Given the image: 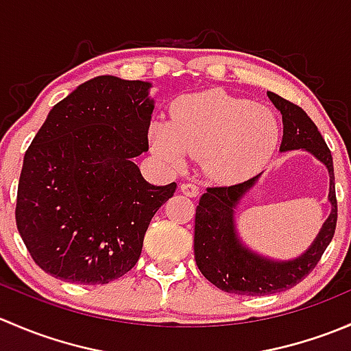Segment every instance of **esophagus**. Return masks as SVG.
<instances>
[{"label":"esophagus","instance_id":"esophagus-1","mask_svg":"<svg viewBox=\"0 0 351 351\" xmlns=\"http://www.w3.org/2000/svg\"><path fill=\"white\" fill-rule=\"evenodd\" d=\"M180 190H182L186 197H192V198L197 197L198 192H200L198 186L193 185V183H182V185H180Z\"/></svg>","mask_w":351,"mask_h":351}]
</instances>
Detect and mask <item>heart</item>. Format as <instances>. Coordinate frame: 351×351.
<instances>
[{"instance_id": "b5f03b06", "label": "heart", "mask_w": 351, "mask_h": 351, "mask_svg": "<svg viewBox=\"0 0 351 351\" xmlns=\"http://www.w3.org/2000/svg\"><path fill=\"white\" fill-rule=\"evenodd\" d=\"M278 141L280 122L270 108L219 90L185 95L173 105L171 122L151 127L156 154L175 165L202 154L205 173L222 183L256 175Z\"/></svg>"}]
</instances>
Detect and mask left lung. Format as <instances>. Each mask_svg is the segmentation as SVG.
Wrapping results in <instances>:
<instances>
[{
	"mask_svg": "<svg viewBox=\"0 0 351 351\" xmlns=\"http://www.w3.org/2000/svg\"><path fill=\"white\" fill-rule=\"evenodd\" d=\"M267 95L275 108L282 113V153L295 149L307 151L326 166L329 173L328 202L331 204V212L304 253L292 260H274L251 250L239 236L236 224L238 205L256 185L261 173L238 185L207 189V193L202 195L195 212L193 251L197 267L210 284L224 292L238 295L277 293L302 282L313 271L331 243L338 219L331 151L328 149L316 123L302 108L290 104L285 98L271 91Z\"/></svg>",
	"mask_w": 351,
	"mask_h": 351,
	"instance_id": "8db88e82",
	"label": "left lung"
}]
</instances>
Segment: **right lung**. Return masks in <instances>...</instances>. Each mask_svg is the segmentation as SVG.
I'll use <instances>...</instances> for the list:
<instances>
[{
  "label": "right lung",
  "mask_w": 351,
  "mask_h": 351,
  "mask_svg": "<svg viewBox=\"0 0 351 351\" xmlns=\"http://www.w3.org/2000/svg\"><path fill=\"white\" fill-rule=\"evenodd\" d=\"M149 81L97 76L52 107L23 158L16 228L56 278L108 284L137 263L144 234L176 183L151 185L134 158L147 151Z\"/></svg>",
  "instance_id": "obj_1"
}]
</instances>
